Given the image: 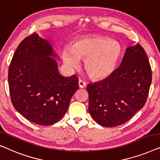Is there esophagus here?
I'll return each instance as SVG.
<instances>
[{"instance_id": "obj_1", "label": "esophagus", "mask_w": 160, "mask_h": 160, "mask_svg": "<svg viewBox=\"0 0 160 160\" xmlns=\"http://www.w3.org/2000/svg\"><path fill=\"white\" fill-rule=\"evenodd\" d=\"M78 85H79V87H80V88H85V87L86 86V82L83 81V80H79Z\"/></svg>"}]
</instances>
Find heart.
Listing matches in <instances>:
<instances>
[{
    "label": "heart",
    "mask_w": 160,
    "mask_h": 160,
    "mask_svg": "<svg viewBox=\"0 0 160 160\" xmlns=\"http://www.w3.org/2000/svg\"><path fill=\"white\" fill-rule=\"evenodd\" d=\"M122 48L118 42L102 37H88L78 39L72 48L62 51V59L67 67H80V59H86L85 67L94 79H104L116 69L121 58Z\"/></svg>",
    "instance_id": "b5f03b06"
}]
</instances>
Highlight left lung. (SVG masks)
I'll use <instances>...</instances> for the list:
<instances>
[{
    "mask_svg": "<svg viewBox=\"0 0 160 160\" xmlns=\"http://www.w3.org/2000/svg\"><path fill=\"white\" fill-rule=\"evenodd\" d=\"M152 69L144 49L127 48L120 67L107 78L89 83L88 111L96 122L114 127L129 121L146 104Z\"/></svg>",
    "mask_w": 160,
    "mask_h": 160,
    "instance_id": "obj_1",
    "label": "left lung"
}]
</instances>
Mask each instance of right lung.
Instances as JSON below:
<instances>
[{"mask_svg": "<svg viewBox=\"0 0 160 160\" xmlns=\"http://www.w3.org/2000/svg\"><path fill=\"white\" fill-rule=\"evenodd\" d=\"M58 55L38 33L19 44L8 68L12 105L25 118L42 126L58 121L79 88L77 76L63 77L54 58Z\"/></svg>", "mask_w": 160, "mask_h": 160, "instance_id": "obj_1", "label": "right lung"}]
</instances>
